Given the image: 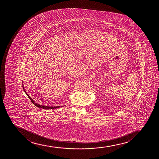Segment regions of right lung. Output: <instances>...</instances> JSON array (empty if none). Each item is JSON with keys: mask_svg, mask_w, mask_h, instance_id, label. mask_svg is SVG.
Returning a JSON list of instances; mask_svg holds the SVG:
<instances>
[{"mask_svg": "<svg viewBox=\"0 0 159 159\" xmlns=\"http://www.w3.org/2000/svg\"><path fill=\"white\" fill-rule=\"evenodd\" d=\"M23 89H24V91L25 92V93L26 94V95H28V97H29V98L30 99V100H31L32 103H33L34 105H35V106H37V107L42 108V109H56V108H59V107H60V106H59V107H48V106H42V105H40V104H38V103H35V102L33 100V99H31V97H30L28 93L26 92L25 90L24 89V86H23Z\"/></svg>", "mask_w": 159, "mask_h": 159, "instance_id": "obj_1", "label": "right lung"}]
</instances>
